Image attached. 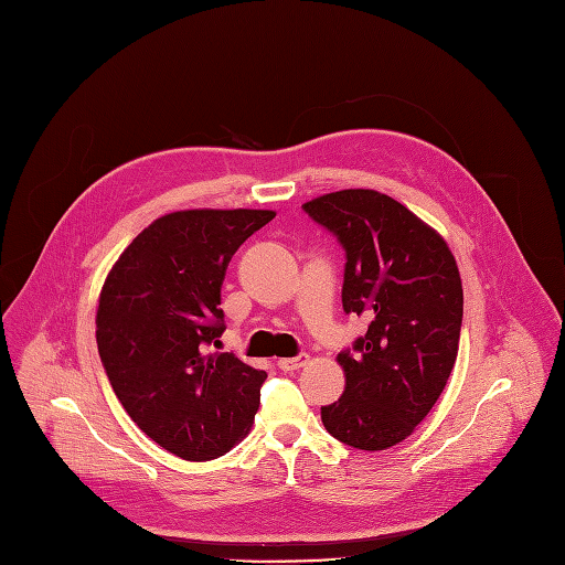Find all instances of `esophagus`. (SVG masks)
I'll return each mask as SVG.
<instances>
[{"mask_svg":"<svg viewBox=\"0 0 565 565\" xmlns=\"http://www.w3.org/2000/svg\"><path fill=\"white\" fill-rule=\"evenodd\" d=\"M310 362V355H306V353H300V355H296V358H282V360H278V369L280 371H298V369H302Z\"/></svg>","mask_w":565,"mask_h":565,"instance_id":"esophagus-1","label":"esophagus"}]
</instances>
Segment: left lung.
Returning a JSON list of instances; mask_svg holds the SVG:
<instances>
[{"label":"left lung","mask_w":565,"mask_h":565,"mask_svg":"<svg viewBox=\"0 0 565 565\" xmlns=\"http://www.w3.org/2000/svg\"><path fill=\"white\" fill-rule=\"evenodd\" d=\"M345 250L341 302L369 330L337 355L343 396L321 407L345 446L386 450L441 396L459 351L463 291L439 233L375 190H341L302 205Z\"/></svg>","instance_id":"1"}]
</instances>
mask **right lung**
I'll list each match as a JSON object with an SVG mask.
<instances>
[{"mask_svg": "<svg viewBox=\"0 0 565 565\" xmlns=\"http://www.w3.org/2000/svg\"><path fill=\"white\" fill-rule=\"evenodd\" d=\"M271 210H183L145 228L110 269L97 310L104 371L126 414L188 461L226 455L250 429L267 380L233 353L222 282L233 253Z\"/></svg>", "mask_w": 565, "mask_h": 565, "instance_id": "add662e5", "label": "right lung"}]
</instances>
